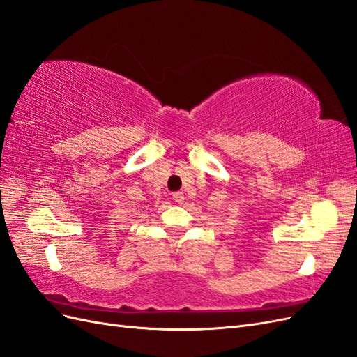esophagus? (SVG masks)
Returning <instances> with one entry per match:
<instances>
[{"instance_id":"esophagus-1","label":"esophagus","mask_w":357,"mask_h":357,"mask_svg":"<svg viewBox=\"0 0 357 357\" xmlns=\"http://www.w3.org/2000/svg\"><path fill=\"white\" fill-rule=\"evenodd\" d=\"M172 199L175 200L176 203H182L185 200V197H184V192L182 191H176V192H173V196H172Z\"/></svg>"}]
</instances>
